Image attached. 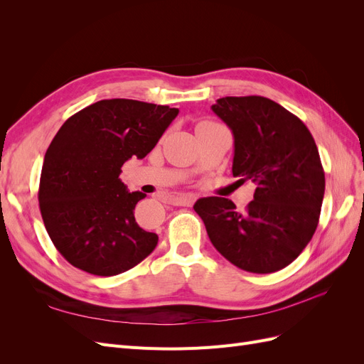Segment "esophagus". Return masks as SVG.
<instances>
[{"label":"esophagus","mask_w":364,"mask_h":364,"mask_svg":"<svg viewBox=\"0 0 364 364\" xmlns=\"http://www.w3.org/2000/svg\"><path fill=\"white\" fill-rule=\"evenodd\" d=\"M171 202L176 206H191L196 202V196L190 193H183V194H176L171 197Z\"/></svg>","instance_id":"34e87169"}]
</instances>
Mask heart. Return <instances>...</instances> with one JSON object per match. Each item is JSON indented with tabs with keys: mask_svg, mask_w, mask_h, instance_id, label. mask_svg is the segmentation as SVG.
I'll use <instances>...</instances> for the list:
<instances>
[{
	"mask_svg": "<svg viewBox=\"0 0 364 364\" xmlns=\"http://www.w3.org/2000/svg\"><path fill=\"white\" fill-rule=\"evenodd\" d=\"M206 123H208V121H206ZM202 124H205V123H202Z\"/></svg>",
	"mask_w": 364,
	"mask_h": 364,
	"instance_id": "b5f03b06",
	"label": "heart"
}]
</instances>
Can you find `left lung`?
I'll list each match as a JSON object with an SVG mask.
<instances>
[{"instance_id": "left-lung-1", "label": "left lung", "mask_w": 364, "mask_h": 364, "mask_svg": "<svg viewBox=\"0 0 364 364\" xmlns=\"http://www.w3.org/2000/svg\"><path fill=\"white\" fill-rule=\"evenodd\" d=\"M211 109L232 130V174L257 188L246 213L225 197H203L194 211L229 262L252 273L278 272L310 243L321 215L325 173L314 138L266 97H223Z\"/></svg>"}]
</instances>
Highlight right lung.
I'll use <instances>...</instances> for the list:
<instances>
[{
    "mask_svg": "<svg viewBox=\"0 0 364 364\" xmlns=\"http://www.w3.org/2000/svg\"><path fill=\"white\" fill-rule=\"evenodd\" d=\"M179 109L127 98L100 100L65 121L43 158L39 208L43 225L71 266L97 277L135 267L158 235L135 222L146 194L130 193L121 167L146 158Z\"/></svg>",
    "mask_w": 364,
    "mask_h": 364,
    "instance_id": "add662e5",
    "label": "right lung"
}]
</instances>
